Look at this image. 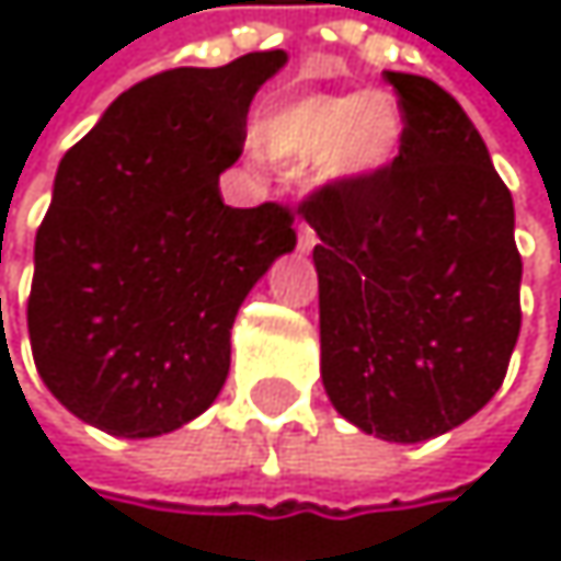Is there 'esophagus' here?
<instances>
[{
  "instance_id": "1",
  "label": "esophagus",
  "mask_w": 561,
  "mask_h": 561,
  "mask_svg": "<svg viewBox=\"0 0 561 561\" xmlns=\"http://www.w3.org/2000/svg\"><path fill=\"white\" fill-rule=\"evenodd\" d=\"M314 243H318L314 230H311L308 224H298V253H311V250H314Z\"/></svg>"
}]
</instances>
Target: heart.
Segmentation results:
<instances>
[{"label":"heart","mask_w":561,"mask_h":561,"mask_svg":"<svg viewBox=\"0 0 561 561\" xmlns=\"http://www.w3.org/2000/svg\"><path fill=\"white\" fill-rule=\"evenodd\" d=\"M405 136L399 100L387 90L311 93L270 110L256 126V149L282 171H314L328 184L377 178Z\"/></svg>","instance_id":"1"}]
</instances>
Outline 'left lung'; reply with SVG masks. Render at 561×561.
I'll list each match as a JSON object with an SVG mask.
<instances>
[{
	"label": "left lung",
	"mask_w": 561,
	"mask_h": 561,
	"mask_svg": "<svg viewBox=\"0 0 561 561\" xmlns=\"http://www.w3.org/2000/svg\"><path fill=\"white\" fill-rule=\"evenodd\" d=\"M405 136L387 171L298 204L314 227L321 380L334 409L387 442L471 419L519 337L513 197L458 100L387 70Z\"/></svg>",
	"instance_id": "8db88e82"
}]
</instances>
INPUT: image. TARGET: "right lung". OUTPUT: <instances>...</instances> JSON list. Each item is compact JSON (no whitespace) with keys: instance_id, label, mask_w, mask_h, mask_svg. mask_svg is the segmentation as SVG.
Returning <instances> with one entry per match:
<instances>
[{"instance_id":"obj_1","label":"right lung","mask_w":561,"mask_h":561,"mask_svg":"<svg viewBox=\"0 0 561 561\" xmlns=\"http://www.w3.org/2000/svg\"><path fill=\"white\" fill-rule=\"evenodd\" d=\"M285 60L253 51L156 73L60 159L35 237L28 337L77 419L156 438L217 399L243 298L295 250L288 207H227L217 187L243 152L256 90Z\"/></svg>"}]
</instances>
